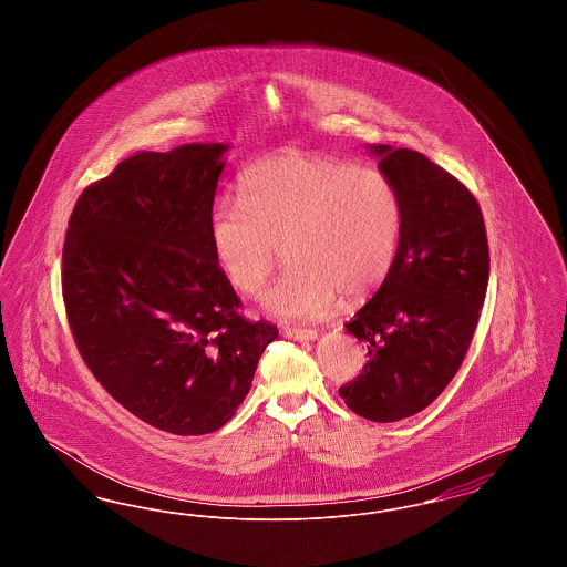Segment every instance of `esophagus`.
Returning a JSON list of instances; mask_svg holds the SVG:
<instances>
[{
    "label": "esophagus",
    "instance_id": "1",
    "mask_svg": "<svg viewBox=\"0 0 567 567\" xmlns=\"http://www.w3.org/2000/svg\"><path fill=\"white\" fill-rule=\"evenodd\" d=\"M285 336L297 340V342H312L319 338V333L315 329H285Z\"/></svg>",
    "mask_w": 567,
    "mask_h": 567
}]
</instances>
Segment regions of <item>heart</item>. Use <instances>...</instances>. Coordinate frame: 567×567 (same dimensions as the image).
Instances as JSON below:
<instances>
[{"instance_id":"1","label":"heart","mask_w":567,"mask_h":567,"mask_svg":"<svg viewBox=\"0 0 567 567\" xmlns=\"http://www.w3.org/2000/svg\"><path fill=\"white\" fill-rule=\"evenodd\" d=\"M240 197L208 216L216 266L236 291L255 296L282 246L289 270L264 297L282 321L319 319L336 296L374 293L395 264L404 202L378 169L289 151L248 167Z\"/></svg>"}]
</instances>
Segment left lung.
Returning a JSON list of instances; mask_svg holds the SVG:
<instances>
[{
    "label": "left lung",
    "mask_w": 567,
    "mask_h": 567,
    "mask_svg": "<svg viewBox=\"0 0 567 567\" xmlns=\"http://www.w3.org/2000/svg\"><path fill=\"white\" fill-rule=\"evenodd\" d=\"M404 202L395 264L347 331L368 347L340 386L354 414L393 423L425 410L457 374L488 285L485 220L474 195L423 153L368 144Z\"/></svg>",
    "instance_id": "1"
}]
</instances>
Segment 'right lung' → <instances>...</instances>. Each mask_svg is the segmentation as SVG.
Returning <instances> with one entry per match:
<instances>
[{
  "instance_id": "1",
  "label": "right lung",
  "mask_w": 567,
  "mask_h": 567,
  "mask_svg": "<svg viewBox=\"0 0 567 567\" xmlns=\"http://www.w3.org/2000/svg\"><path fill=\"white\" fill-rule=\"evenodd\" d=\"M229 144L137 153L82 190L63 246V301L84 363L144 423L223 427L278 338L250 323L216 266L208 216Z\"/></svg>"
}]
</instances>
